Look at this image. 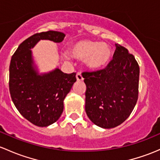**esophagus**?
<instances>
[{"label":"esophagus","instance_id":"34e87169","mask_svg":"<svg viewBox=\"0 0 160 160\" xmlns=\"http://www.w3.org/2000/svg\"><path fill=\"white\" fill-rule=\"evenodd\" d=\"M76 78H77V81H83V77H82L81 73H77V74H76Z\"/></svg>","mask_w":160,"mask_h":160}]
</instances>
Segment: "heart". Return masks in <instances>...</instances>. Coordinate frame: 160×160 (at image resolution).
<instances>
[{"label": "heart", "mask_w": 160, "mask_h": 160, "mask_svg": "<svg viewBox=\"0 0 160 160\" xmlns=\"http://www.w3.org/2000/svg\"><path fill=\"white\" fill-rule=\"evenodd\" d=\"M70 54L76 60H84L86 66L90 70H98L110 63L112 50L107 43L84 39L71 45Z\"/></svg>", "instance_id": "obj_1"}]
</instances>
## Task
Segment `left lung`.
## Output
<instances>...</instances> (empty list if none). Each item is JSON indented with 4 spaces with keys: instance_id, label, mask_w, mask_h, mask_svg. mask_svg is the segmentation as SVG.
I'll list each match as a JSON object with an SVG mask.
<instances>
[{
    "instance_id": "8db88e82",
    "label": "left lung",
    "mask_w": 160,
    "mask_h": 160,
    "mask_svg": "<svg viewBox=\"0 0 160 160\" xmlns=\"http://www.w3.org/2000/svg\"><path fill=\"white\" fill-rule=\"evenodd\" d=\"M112 60L103 70L84 72L85 110L95 125L114 128L127 120L138 100L139 67L128 50L116 43Z\"/></svg>"
}]
</instances>
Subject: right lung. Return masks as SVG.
Here are the masks:
<instances>
[{"instance_id": "1", "label": "right lung", "mask_w": 160, "mask_h": 160, "mask_svg": "<svg viewBox=\"0 0 160 160\" xmlns=\"http://www.w3.org/2000/svg\"><path fill=\"white\" fill-rule=\"evenodd\" d=\"M62 32L35 33L22 42L13 53L9 68V90L20 113L31 123L44 127L56 122L63 111V100L77 81L76 73H64L58 67L40 73L31 49L40 40L60 43Z\"/></svg>"}]
</instances>
